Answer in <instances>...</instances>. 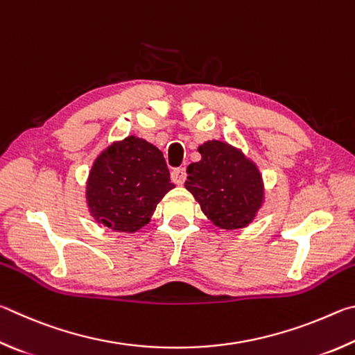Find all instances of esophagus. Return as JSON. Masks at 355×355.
Listing matches in <instances>:
<instances>
[{
	"mask_svg": "<svg viewBox=\"0 0 355 355\" xmlns=\"http://www.w3.org/2000/svg\"><path fill=\"white\" fill-rule=\"evenodd\" d=\"M185 176H187V173H185V168H174L171 171V179L174 184L178 185H182L185 181Z\"/></svg>",
	"mask_w": 355,
	"mask_h": 355,
	"instance_id": "esophagus-1",
	"label": "esophagus"
}]
</instances>
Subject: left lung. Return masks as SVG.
<instances>
[{"instance_id": "1", "label": "left lung", "mask_w": 355, "mask_h": 355, "mask_svg": "<svg viewBox=\"0 0 355 355\" xmlns=\"http://www.w3.org/2000/svg\"><path fill=\"white\" fill-rule=\"evenodd\" d=\"M198 151L201 160L187 166L185 189L214 225L223 229L250 225L263 200L262 176L256 165L223 141H207Z\"/></svg>"}]
</instances>
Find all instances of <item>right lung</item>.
<instances>
[{
    "instance_id": "obj_1",
    "label": "right lung",
    "mask_w": 355,
    "mask_h": 355,
    "mask_svg": "<svg viewBox=\"0 0 355 355\" xmlns=\"http://www.w3.org/2000/svg\"><path fill=\"white\" fill-rule=\"evenodd\" d=\"M173 187L162 151L130 135L95 160L87 182V202L98 223L118 232H135L148 225Z\"/></svg>"
}]
</instances>
